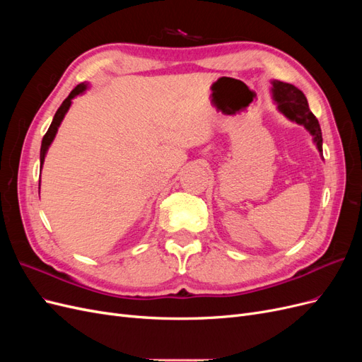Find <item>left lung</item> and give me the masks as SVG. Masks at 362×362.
I'll list each match as a JSON object with an SVG mask.
<instances>
[{"mask_svg":"<svg viewBox=\"0 0 362 362\" xmlns=\"http://www.w3.org/2000/svg\"><path fill=\"white\" fill-rule=\"evenodd\" d=\"M272 96L275 101L278 110L286 116L291 122H296L299 125H303L305 129L313 136V141L315 144L317 149H319L320 156L323 152V139H322V129L319 125V120L310 112L308 101L303 95L302 90L298 87L273 80L272 81Z\"/></svg>","mask_w":362,"mask_h":362,"instance_id":"obj_1","label":"left lung"}]
</instances>
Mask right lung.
Returning a JSON list of instances; mask_svg holds the SVG:
<instances>
[{
	"label": "right lung",
	"mask_w": 362,
	"mask_h": 362,
	"mask_svg": "<svg viewBox=\"0 0 362 362\" xmlns=\"http://www.w3.org/2000/svg\"><path fill=\"white\" fill-rule=\"evenodd\" d=\"M87 89H89V84H87V83H81V84L76 86L75 89L69 93V96L66 98V100H64V101L62 103V105L59 107V110L56 112V115H54V119H52V122H51V125H49V128H48V131H47V134L43 136V139H42V146H40V168L43 166V161H45V156H47V152H48V148L51 146L54 137H56L57 131H59V127H60V124H62V120H63L64 115L68 113L69 107H71V104H72V100H74L75 96H78V95L84 93ZM39 189H40V181H39Z\"/></svg>",
	"instance_id": "1"
}]
</instances>
